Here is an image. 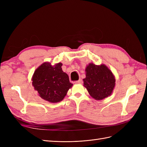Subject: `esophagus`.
<instances>
[{
  "instance_id": "34e87169",
  "label": "esophagus",
  "mask_w": 147,
  "mask_h": 147,
  "mask_svg": "<svg viewBox=\"0 0 147 147\" xmlns=\"http://www.w3.org/2000/svg\"><path fill=\"white\" fill-rule=\"evenodd\" d=\"M82 82H83L82 80V79H80V80H78V81L75 82V84H81V83H82Z\"/></svg>"
}]
</instances>
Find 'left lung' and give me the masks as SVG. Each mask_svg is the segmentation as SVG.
Masks as SVG:
<instances>
[{"instance_id":"8db88e82","label":"left lung","mask_w":147,"mask_h":147,"mask_svg":"<svg viewBox=\"0 0 147 147\" xmlns=\"http://www.w3.org/2000/svg\"><path fill=\"white\" fill-rule=\"evenodd\" d=\"M84 86L96 100H102L112 94L115 86V78L111 70L104 64L90 63L85 69Z\"/></svg>"}]
</instances>
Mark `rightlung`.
Wrapping results in <instances>:
<instances>
[{
  "mask_svg": "<svg viewBox=\"0 0 147 147\" xmlns=\"http://www.w3.org/2000/svg\"><path fill=\"white\" fill-rule=\"evenodd\" d=\"M62 65L61 63L52 65L46 62L35 70L32 78V85L39 96L51 103L63 100L73 86L68 75L62 70Z\"/></svg>",
  "mask_w": 147,
  "mask_h": 147,
  "instance_id": "add662e5",
  "label": "right lung"
}]
</instances>
